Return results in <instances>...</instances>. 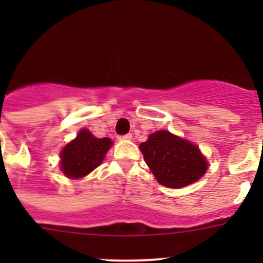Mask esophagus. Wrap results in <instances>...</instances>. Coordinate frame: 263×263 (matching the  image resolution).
Listing matches in <instances>:
<instances>
[{"label":"esophagus","instance_id":"obj_1","mask_svg":"<svg viewBox=\"0 0 263 263\" xmlns=\"http://www.w3.org/2000/svg\"><path fill=\"white\" fill-rule=\"evenodd\" d=\"M120 139H132V134H125V136H120Z\"/></svg>","mask_w":263,"mask_h":263}]
</instances>
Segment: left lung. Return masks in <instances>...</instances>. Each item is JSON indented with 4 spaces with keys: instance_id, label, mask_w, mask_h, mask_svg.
I'll return each mask as SVG.
<instances>
[{
    "instance_id": "obj_1",
    "label": "left lung",
    "mask_w": 263,
    "mask_h": 263,
    "mask_svg": "<svg viewBox=\"0 0 263 263\" xmlns=\"http://www.w3.org/2000/svg\"><path fill=\"white\" fill-rule=\"evenodd\" d=\"M139 148L158 183L164 187H185L206 171V160L199 147L166 130L150 134Z\"/></svg>"
}]
</instances>
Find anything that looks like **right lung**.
Segmentation results:
<instances>
[{
    "label": "right lung",
    "instance_id": "right-lung-1",
    "mask_svg": "<svg viewBox=\"0 0 263 263\" xmlns=\"http://www.w3.org/2000/svg\"><path fill=\"white\" fill-rule=\"evenodd\" d=\"M111 146L109 138H96L83 129L76 139L69 142L60 153L62 171L68 178H81L100 166Z\"/></svg>",
    "mask_w": 263,
    "mask_h": 263
}]
</instances>
